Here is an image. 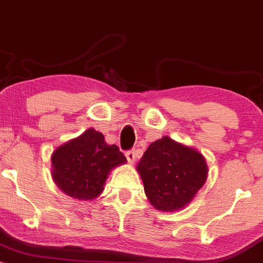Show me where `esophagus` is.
I'll list each match as a JSON object with an SVG mask.
<instances>
[{"mask_svg": "<svg viewBox=\"0 0 263 263\" xmlns=\"http://www.w3.org/2000/svg\"><path fill=\"white\" fill-rule=\"evenodd\" d=\"M126 158H127V161L131 163H135V161H136V153H135V151L134 149H131V151H127V152H126Z\"/></svg>", "mask_w": 263, "mask_h": 263, "instance_id": "34e87169", "label": "esophagus"}]
</instances>
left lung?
Listing matches in <instances>:
<instances>
[{
    "label": "left lung",
    "mask_w": 263,
    "mask_h": 263,
    "mask_svg": "<svg viewBox=\"0 0 263 263\" xmlns=\"http://www.w3.org/2000/svg\"><path fill=\"white\" fill-rule=\"evenodd\" d=\"M137 171L151 204L167 213L185 208L208 176L203 155L168 136L149 144L138 162Z\"/></svg>",
    "instance_id": "obj_1"
}]
</instances>
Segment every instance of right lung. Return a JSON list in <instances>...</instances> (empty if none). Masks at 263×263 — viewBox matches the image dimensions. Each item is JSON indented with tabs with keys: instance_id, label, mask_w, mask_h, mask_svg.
<instances>
[{
	"instance_id": "add662e5",
	"label": "right lung",
	"mask_w": 263,
	"mask_h": 263,
	"mask_svg": "<svg viewBox=\"0 0 263 263\" xmlns=\"http://www.w3.org/2000/svg\"><path fill=\"white\" fill-rule=\"evenodd\" d=\"M126 162L116 144L110 146L101 132L89 128L54 151L52 177L69 197L92 200L104 190L108 173Z\"/></svg>"
}]
</instances>
